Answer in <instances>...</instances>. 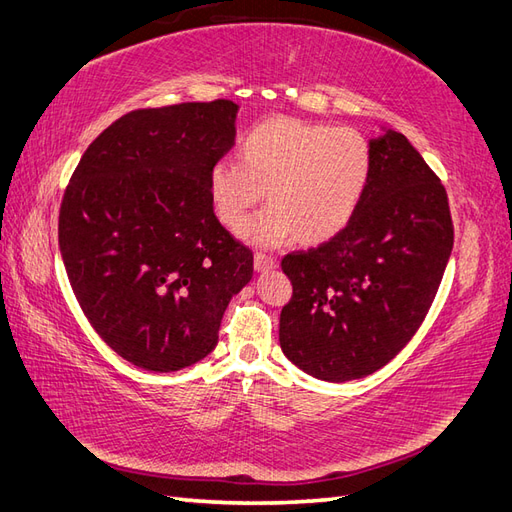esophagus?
<instances>
[{
	"label": "esophagus",
	"instance_id": "esophagus-1",
	"mask_svg": "<svg viewBox=\"0 0 512 512\" xmlns=\"http://www.w3.org/2000/svg\"><path fill=\"white\" fill-rule=\"evenodd\" d=\"M254 267H256V271H260V274H263V271L276 269V260L271 258V256H267V254H263V252H256L254 254Z\"/></svg>",
	"mask_w": 512,
	"mask_h": 512
}]
</instances>
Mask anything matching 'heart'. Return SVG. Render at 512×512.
Segmentation results:
<instances>
[{
    "instance_id": "obj_1",
    "label": "heart",
    "mask_w": 512,
    "mask_h": 512,
    "mask_svg": "<svg viewBox=\"0 0 512 512\" xmlns=\"http://www.w3.org/2000/svg\"><path fill=\"white\" fill-rule=\"evenodd\" d=\"M238 160L212 164L210 197L219 219L238 227L267 190L271 206L241 227L258 245L337 236L355 217L372 173L366 135L298 118L256 124L238 142Z\"/></svg>"
}]
</instances>
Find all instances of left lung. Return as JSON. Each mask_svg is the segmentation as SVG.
Here are the masks:
<instances>
[{
	"mask_svg": "<svg viewBox=\"0 0 512 512\" xmlns=\"http://www.w3.org/2000/svg\"><path fill=\"white\" fill-rule=\"evenodd\" d=\"M372 173L355 217L309 252L282 258L293 295L280 348L315 379L342 383L383 368L436 298L453 247L447 190L403 133L370 140Z\"/></svg>",
	"mask_w": 512,
	"mask_h": 512,
	"instance_id": "obj_1",
	"label": "left lung"
}]
</instances>
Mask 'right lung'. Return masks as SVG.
<instances>
[{
    "instance_id": "obj_1",
    "label": "right lung",
    "mask_w": 512,
    "mask_h": 512,
    "mask_svg": "<svg viewBox=\"0 0 512 512\" xmlns=\"http://www.w3.org/2000/svg\"><path fill=\"white\" fill-rule=\"evenodd\" d=\"M232 100L135 109L87 146L59 212V247L89 324L133 366L208 357L252 249L219 223L210 168L232 149Z\"/></svg>"
}]
</instances>
